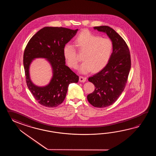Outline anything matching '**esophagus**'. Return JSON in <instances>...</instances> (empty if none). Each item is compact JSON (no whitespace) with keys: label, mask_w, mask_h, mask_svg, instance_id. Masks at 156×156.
<instances>
[{"label":"esophagus","mask_w":156,"mask_h":156,"mask_svg":"<svg viewBox=\"0 0 156 156\" xmlns=\"http://www.w3.org/2000/svg\"><path fill=\"white\" fill-rule=\"evenodd\" d=\"M86 78L85 77L80 76L79 81L81 83H85L86 81Z\"/></svg>","instance_id":"1"}]
</instances>
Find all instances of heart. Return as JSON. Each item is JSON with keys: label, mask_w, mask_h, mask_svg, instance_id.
<instances>
[{"label": "heart", "mask_w": 156, "mask_h": 156, "mask_svg": "<svg viewBox=\"0 0 156 156\" xmlns=\"http://www.w3.org/2000/svg\"><path fill=\"white\" fill-rule=\"evenodd\" d=\"M74 43L80 51L84 52L83 61L78 69L80 73L83 74L89 73L93 69H101L108 62L112 53L113 44L109 39L101 38L89 30L80 33ZM63 53L68 65L73 69L77 68L79 60L75 46L71 43H66L63 47Z\"/></svg>", "instance_id": "heart-1"}]
</instances>
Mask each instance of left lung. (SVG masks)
I'll return each mask as SVG.
<instances>
[{
	"label": "left lung",
	"mask_w": 156,
	"mask_h": 156,
	"mask_svg": "<svg viewBox=\"0 0 156 156\" xmlns=\"http://www.w3.org/2000/svg\"><path fill=\"white\" fill-rule=\"evenodd\" d=\"M95 30L106 33L113 44V52L105 67L88 80L95 90L87 100L93 106L105 108L112 105L125 88L131 67L128 47L119 34L110 27H95Z\"/></svg>",
	"instance_id": "1"
}]
</instances>
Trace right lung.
Instances as JSON below:
<instances>
[{
	"label": "right lung",
	"instance_id": "obj_1",
	"mask_svg": "<svg viewBox=\"0 0 156 156\" xmlns=\"http://www.w3.org/2000/svg\"><path fill=\"white\" fill-rule=\"evenodd\" d=\"M78 29L46 27L33 36L27 45L23 65L28 88L41 105L54 108L63 101L68 86L79 81V76L65 65L64 46L76 34ZM36 58H44L50 63L53 75L44 86H37L30 77V66Z\"/></svg>",
	"mask_w": 156,
	"mask_h": 156
}]
</instances>
